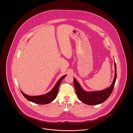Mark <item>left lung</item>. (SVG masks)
Masks as SVG:
<instances>
[{
    "mask_svg": "<svg viewBox=\"0 0 133 133\" xmlns=\"http://www.w3.org/2000/svg\"><path fill=\"white\" fill-rule=\"evenodd\" d=\"M114 65L115 73L113 82L110 87L104 90L90 92H86L81 88L79 83L74 78V85L76 95L81 101L89 105H95L100 104L107 99L112 93L117 78V70L115 62H114Z\"/></svg>",
    "mask_w": 133,
    "mask_h": 133,
    "instance_id": "8db88e82",
    "label": "left lung"
}]
</instances>
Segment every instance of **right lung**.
<instances>
[{"instance_id": "add662e5", "label": "right lung", "mask_w": 133, "mask_h": 133, "mask_svg": "<svg viewBox=\"0 0 133 133\" xmlns=\"http://www.w3.org/2000/svg\"><path fill=\"white\" fill-rule=\"evenodd\" d=\"M66 75L62 76L58 80V81L56 84L54 88L52 89V90L49 92L44 95L31 96L26 95L24 93H23L21 91V92L26 99L29 101L33 102L36 104H40V105H43V104L50 103L51 102L53 101L57 97L59 87L62 82V80L66 77Z\"/></svg>"}]
</instances>
